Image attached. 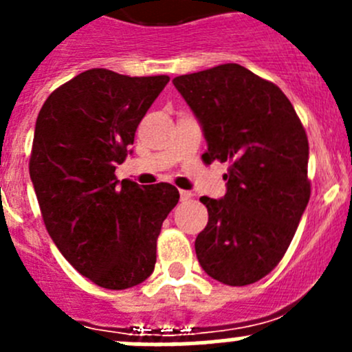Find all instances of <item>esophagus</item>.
<instances>
[{
	"mask_svg": "<svg viewBox=\"0 0 352 352\" xmlns=\"http://www.w3.org/2000/svg\"><path fill=\"white\" fill-rule=\"evenodd\" d=\"M194 194L189 192V190H180V199L182 201H189V199H192Z\"/></svg>",
	"mask_w": 352,
	"mask_h": 352,
	"instance_id": "esophagus-1",
	"label": "esophagus"
}]
</instances>
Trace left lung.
Instances as JSON below:
<instances>
[{
  "label": "left lung",
  "instance_id": "obj_1",
  "mask_svg": "<svg viewBox=\"0 0 352 352\" xmlns=\"http://www.w3.org/2000/svg\"><path fill=\"white\" fill-rule=\"evenodd\" d=\"M173 85L204 131L202 160L230 163L225 197H201L209 219L197 261L223 285H252L285 257L310 201L305 127L278 85L235 63Z\"/></svg>",
  "mask_w": 352,
  "mask_h": 352
}]
</instances>
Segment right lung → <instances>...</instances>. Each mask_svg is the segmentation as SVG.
Here are the masks:
<instances>
[{
  "instance_id": "right-lung-1",
  "label": "right lung",
  "mask_w": 352,
  "mask_h": 352,
  "mask_svg": "<svg viewBox=\"0 0 352 352\" xmlns=\"http://www.w3.org/2000/svg\"><path fill=\"white\" fill-rule=\"evenodd\" d=\"M168 81L94 67L56 88L35 122L28 170L45 228L66 261L105 289L150 278L162 225L179 202L172 184L117 186L116 177Z\"/></svg>"
}]
</instances>
